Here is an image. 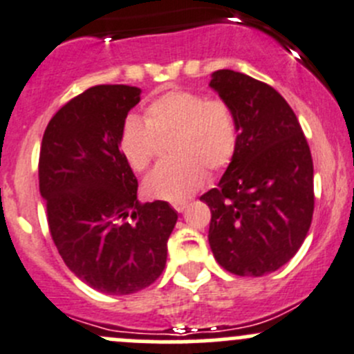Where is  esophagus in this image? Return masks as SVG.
Wrapping results in <instances>:
<instances>
[{
    "instance_id": "obj_1",
    "label": "esophagus",
    "mask_w": 354,
    "mask_h": 354,
    "mask_svg": "<svg viewBox=\"0 0 354 354\" xmlns=\"http://www.w3.org/2000/svg\"><path fill=\"white\" fill-rule=\"evenodd\" d=\"M174 207V211H178V212H183L185 209H187V205H188V202L187 201H174L173 204H171Z\"/></svg>"
}]
</instances>
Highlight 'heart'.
<instances>
[{
  "label": "heart",
  "instance_id": "heart-1",
  "mask_svg": "<svg viewBox=\"0 0 354 354\" xmlns=\"http://www.w3.org/2000/svg\"><path fill=\"white\" fill-rule=\"evenodd\" d=\"M138 115H128L119 131V150L135 171L149 167L157 138L167 140L169 159L147 176L150 197L176 201L197 190L209 171L232 164L239 149V122L225 100H209L197 91H169L150 102Z\"/></svg>",
  "mask_w": 354,
  "mask_h": 354
}]
</instances>
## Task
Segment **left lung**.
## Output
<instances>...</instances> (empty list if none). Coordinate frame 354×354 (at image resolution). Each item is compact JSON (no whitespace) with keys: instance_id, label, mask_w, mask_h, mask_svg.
<instances>
[{"instance_id":"8db88e82","label":"left lung","mask_w":354,"mask_h":354,"mask_svg":"<svg viewBox=\"0 0 354 354\" xmlns=\"http://www.w3.org/2000/svg\"><path fill=\"white\" fill-rule=\"evenodd\" d=\"M209 86L239 122L235 159L201 197L211 209L209 245L226 272L263 277L289 263L310 230V145L290 105L266 82L223 68Z\"/></svg>"}]
</instances>
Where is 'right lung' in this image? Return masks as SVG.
Returning <instances> with one entry per match:
<instances>
[{
    "label": "right lung",
    "instance_id": "right-lung-1",
    "mask_svg": "<svg viewBox=\"0 0 354 354\" xmlns=\"http://www.w3.org/2000/svg\"><path fill=\"white\" fill-rule=\"evenodd\" d=\"M140 93L135 86H93L51 118L41 142L39 194L58 254L77 279L112 296L159 279L178 219L167 202H138V180L119 150Z\"/></svg>",
    "mask_w": 354,
    "mask_h": 354
}]
</instances>
